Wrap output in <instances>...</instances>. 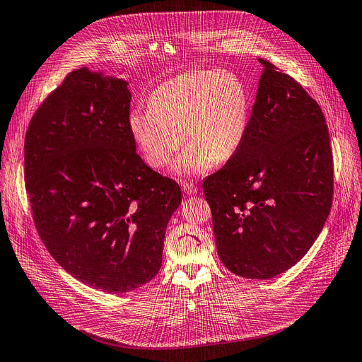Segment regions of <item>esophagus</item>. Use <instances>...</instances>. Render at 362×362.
<instances>
[{"label":"esophagus","instance_id":"1","mask_svg":"<svg viewBox=\"0 0 362 362\" xmlns=\"http://www.w3.org/2000/svg\"><path fill=\"white\" fill-rule=\"evenodd\" d=\"M182 189H184V192L187 194V196H194V194H197L199 187L191 184V182H184L182 184Z\"/></svg>","mask_w":362,"mask_h":362}]
</instances>
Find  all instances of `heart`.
Listing matches in <instances>:
<instances>
[{
    "mask_svg": "<svg viewBox=\"0 0 362 362\" xmlns=\"http://www.w3.org/2000/svg\"><path fill=\"white\" fill-rule=\"evenodd\" d=\"M149 108L133 110L129 129L152 168L173 165L178 177L207 174L216 162H228L240 149L249 126V93L228 71L192 69L158 86Z\"/></svg>",
    "mask_w": 362,
    "mask_h": 362,
    "instance_id": "b5f03b06",
    "label": "heart"
}]
</instances>
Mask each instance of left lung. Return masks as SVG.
Segmentation results:
<instances>
[{"mask_svg":"<svg viewBox=\"0 0 362 362\" xmlns=\"http://www.w3.org/2000/svg\"><path fill=\"white\" fill-rule=\"evenodd\" d=\"M259 62L245 141L203 182L220 261L252 280L281 274L308 254L333 197V158L319 104L290 75Z\"/></svg>","mask_w":362,"mask_h":362,"instance_id":"1","label":"left lung"}]
</instances>
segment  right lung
I'll return each instance as SVG.
<instances>
[{"instance_id":"1","label":"right lung","mask_w":362,"mask_h":362,"mask_svg":"<svg viewBox=\"0 0 362 362\" xmlns=\"http://www.w3.org/2000/svg\"><path fill=\"white\" fill-rule=\"evenodd\" d=\"M129 82L81 68L37 108L24 141L36 229L68 274L116 294L149 283L180 185L136 153Z\"/></svg>"}]
</instances>
